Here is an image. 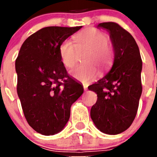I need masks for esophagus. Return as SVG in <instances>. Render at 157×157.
Instances as JSON below:
<instances>
[{"instance_id": "1", "label": "esophagus", "mask_w": 157, "mask_h": 157, "mask_svg": "<svg viewBox=\"0 0 157 157\" xmlns=\"http://www.w3.org/2000/svg\"><path fill=\"white\" fill-rule=\"evenodd\" d=\"M83 89H84L85 91H86L87 90V86L86 85H83Z\"/></svg>"}]
</instances>
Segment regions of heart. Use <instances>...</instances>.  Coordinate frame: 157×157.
I'll return each mask as SVG.
<instances>
[{"instance_id": "b5f03b06", "label": "heart", "mask_w": 157, "mask_h": 157, "mask_svg": "<svg viewBox=\"0 0 157 157\" xmlns=\"http://www.w3.org/2000/svg\"><path fill=\"white\" fill-rule=\"evenodd\" d=\"M74 42L65 39L59 47V55L66 67H72L77 61V49L88 51L83 58V65L77 66L70 71L71 75L79 82L89 83L95 80L98 71L94 65L102 70L109 67L113 60V52L109 45V37L100 30L90 28L74 36Z\"/></svg>"}]
</instances>
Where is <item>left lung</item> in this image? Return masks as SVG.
Returning <instances> with one entry per match:
<instances>
[{
    "label": "left lung",
    "instance_id": "8db88e82",
    "mask_svg": "<svg viewBox=\"0 0 157 157\" xmlns=\"http://www.w3.org/2000/svg\"><path fill=\"white\" fill-rule=\"evenodd\" d=\"M109 33L114 50L110 71L88 89L97 94L90 110L93 123L102 133L118 134L132 124L142 93V60L133 36L112 22L99 23Z\"/></svg>",
    "mask_w": 157,
    "mask_h": 157
}]
</instances>
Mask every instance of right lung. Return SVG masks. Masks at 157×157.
Listing matches in <instances>:
<instances>
[{
	"label": "right lung",
	"mask_w": 157,
	"mask_h": 157,
	"mask_svg": "<svg viewBox=\"0 0 157 157\" xmlns=\"http://www.w3.org/2000/svg\"><path fill=\"white\" fill-rule=\"evenodd\" d=\"M81 28H42L25 40L16 60L17 94L25 118L43 135L64 129L71 105L83 93V85L69 77L59 55L61 42Z\"/></svg>",
	"instance_id": "1"
}]
</instances>
